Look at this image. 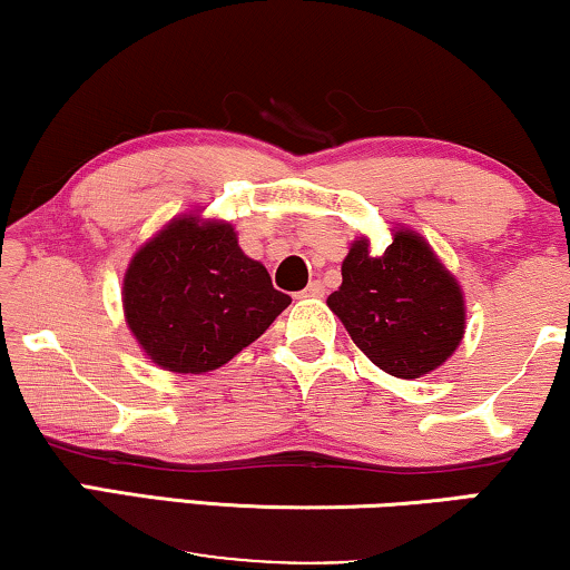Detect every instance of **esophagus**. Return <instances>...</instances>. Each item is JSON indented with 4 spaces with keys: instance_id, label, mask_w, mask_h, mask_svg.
Masks as SVG:
<instances>
[{
    "instance_id": "1",
    "label": "esophagus",
    "mask_w": 570,
    "mask_h": 570,
    "mask_svg": "<svg viewBox=\"0 0 570 570\" xmlns=\"http://www.w3.org/2000/svg\"><path fill=\"white\" fill-rule=\"evenodd\" d=\"M302 296H325V286L320 282H312L307 288H304Z\"/></svg>"
}]
</instances>
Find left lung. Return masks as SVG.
<instances>
[{
  "label": "left lung",
  "instance_id": "obj_1",
  "mask_svg": "<svg viewBox=\"0 0 570 570\" xmlns=\"http://www.w3.org/2000/svg\"><path fill=\"white\" fill-rule=\"evenodd\" d=\"M343 284L327 307L346 325L351 341L400 380L442 366L464 335V296L426 239L397 229L382 255L358 237L341 266Z\"/></svg>",
  "mask_w": 570,
  "mask_h": 570
}]
</instances>
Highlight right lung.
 <instances>
[{"label":"right lung","mask_w":570,"mask_h":570,"mask_svg":"<svg viewBox=\"0 0 570 570\" xmlns=\"http://www.w3.org/2000/svg\"><path fill=\"white\" fill-rule=\"evenodd\" d=\"M292 304L227 222L178 216L139 247L124 276L126 323L151 362L204 374L261 338Z\"/></svg>","instance_id":"add662e5"}]
</instances>
